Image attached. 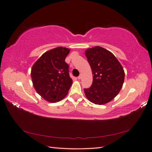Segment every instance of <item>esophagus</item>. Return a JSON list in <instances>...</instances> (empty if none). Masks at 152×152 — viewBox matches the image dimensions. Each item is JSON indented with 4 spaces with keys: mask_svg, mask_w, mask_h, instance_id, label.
Returning <instances> with one entry per match:
<instances>
[{
    "mask_svg": "<svg viewBox=\"0 0 152 152\" xmlns=\"http://www.w3.org/2000/svg\"><path fill=\"white\" fill-rule=\"evenodd\" d=\"M82 78V75H80L78 77H77V79H81Z\"/></svg>",
    "mask_w": 152,
    "mask_h": 152,
    "instance_id": "obj_1",
    "label": "esophagus"
}]
</instances>
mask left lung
<instances>
[{
	"mask_svg": "<svg viewBox=\"0 0 152 152\" xmlns=\"http://www.w3.org/2000/svg\"><path fill=\"white\" fill-rule=\"evenodd\" d=\"M85 56L93 73L91 87L84 89L88 101L95 104H104L119 93L125 73L121 63L110 51L95 46L86 50Z\"/></svg>",
	"mask_w": 152,
	"mask_h": 152,
	"instance_id": "1",
	"label": "left lung"
}]
</instances>
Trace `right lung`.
Returning a JSON list of instances; mask_svg holds the SVG:
<instances>
[{
    "label": "right lung",
    "mask_w": 152,
    "mask_h": 152,
    "mask_svg": "<svg viewBox=\"0 0 152 152\" xmlns=\"http://www.w3.org/2000/svg\"><path fill=\"white\" fill-rule=\"evenodd\" d=\"M69 48L58 47L46 51L34 63L31 77L36 92L50 102H57L67 96L73 83L65 59Z\"/></svg>",
    "instance_id": "obj_1"
}]
</instances>
